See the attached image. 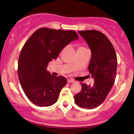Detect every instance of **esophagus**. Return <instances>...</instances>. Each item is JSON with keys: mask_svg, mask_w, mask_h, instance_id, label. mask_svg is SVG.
<instances>
[{"mask_svg": "<svg viewBox=\"0 0 134 134\" xmlns=\"http://www.w3.org/2000/svg\"><path fill=\"white\" fill-rule=\"evenodd\" d=\"M67 82L68 83H73V82H75V80L72 79H68L67 80Z\"/></svg>", "mask_w": 134, "mask_h": 134, "instance_id": "esophagus-1", "label": "esophagus"}]
</instances>
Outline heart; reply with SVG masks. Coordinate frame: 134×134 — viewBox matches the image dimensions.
Returning <instances> with one entry per match:
<instances>
[{
	"label": "heart",
	"mask_w": 134,
	"mask_h": 134,
	"mask_svg": "<svg viewBox=\"0 0 134 134\" xmlns=\"http://www.w3.org/2000/svg\"><path fill=\"white\" fill-rule=\"evenodd\" d=\"M83 48H83V47H79V48H78V49H83Z\"/></svg>",
	"instance_id": "heart-1"
}]
</instances>
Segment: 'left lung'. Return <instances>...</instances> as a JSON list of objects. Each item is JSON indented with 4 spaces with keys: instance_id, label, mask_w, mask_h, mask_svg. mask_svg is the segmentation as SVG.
<instances>
[{
    "instance_id": "8db88e82",
    "label": "left lung",
    "mask_w": 134,
    "mask_h": 134,
    "mask_svg": "<svg viewBox=\"0 0 134 134\" xmlns=\"http://www.w3.org/2000/svg\"><path fill=\"white\" fill-rule=\"evenodd\" d=\"M78 33L91 51L88 69L94 82L93 86L82 83V90L75 95V101L79 107L93 109L104 101L114 84L117 55L113 44L102 32L91 30Z\"/></svg>"
}]
</instances>
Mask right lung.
<instances>
[{"label":"right lung","mask_w":134,"mask_h":134,"mask_svg":"<svg viewBox=\"0 0 134 134\" xmlns=\"http://www.w3.org/2000/svg\"><path fill=\"white\" fill-rule=\"evenodd\" d=\"M78 39L75 31L41 28L24 44L19 58L18 76L26 96L35 105L47 107L57 102L67 79L52 76L47 67L64 47Z\"/></svg>","instance_id":"1"}]
</instances>
